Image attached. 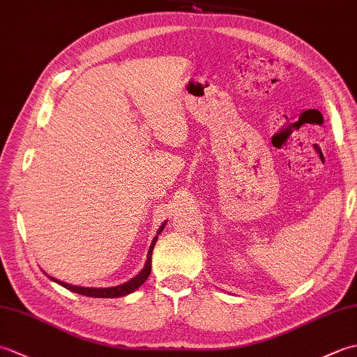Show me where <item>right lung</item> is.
<instances>
[{"mask_svg": "<svg viewBox=\"0 0 357 357\" xmlns=\"http://www.w3.org/2000/svg\"><path fill=\"white\" fill-rule=\"evenodd\" d=\"M165 224H167V221L161 227H159L156 236L153 238V241H151L150 248H149V253H147V261H146V265H144V268L138 273V275H136L135 278H132L126 284H121V285H116V287H109V288H92V287L70 285V284H66V282H63V280H58L55 278H50V276L49 278L52 280H55L56 284L67 288V290H70L73 293H78V294H82V296H89V298H121V296L130 294V293H133L136 290V288H139L144 282H146L149 275H150V270H151V252H153V247H155L156 241H158V234H161Z\"/></svg>", "mask_w": 357, "mask_h": 357, "instance_id": "1", "label": "right lung"}]
</instances>
